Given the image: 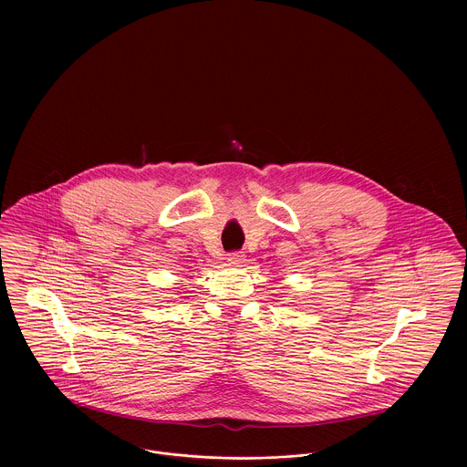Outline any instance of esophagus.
I'll use <instances>...</instances> for the list:
<instances>
[{
	"label": "esophagus",
	"instance_id": "obj_1",
	"mask_svg": "<svg viewBox=\"0 0 467 467\" xmlns=\"http://www.w3.org/2000/svg\"><path fill=\"white\" fill-rule=\"evenodd\" d=\"M244 261V254L243 252H232L228 254V263L232 265H241Z\"/></svg>",
	"mask_w": 467,
	"mask_h": 467
}]
</instances>
